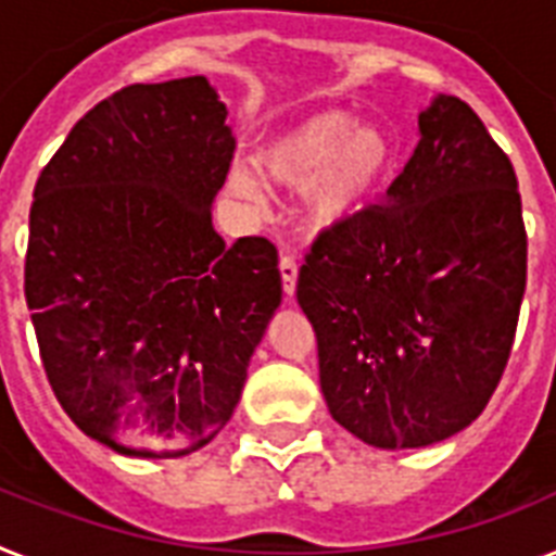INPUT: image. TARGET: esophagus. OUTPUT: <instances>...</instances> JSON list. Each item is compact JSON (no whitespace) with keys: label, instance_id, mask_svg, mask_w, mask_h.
<instances>
[{"label":"esophagus","instance_id":"34e87169","mask_svg":"<svg viewBox=\"0 0 556 556\" xmlns=\"http://www.w3.org/2000/svg\"><path fill=\"white\" fill-rule=\"evenodd\" d=\"M278 269H281L283 292H287V295L292 298V295H295V283H298V264H295V258H292L289 252H283V255H281V264H278Z\"/></svg>","mask_w":556,"mask_h":556}]
</instances>
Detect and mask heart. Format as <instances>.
<instances>
[{"label":"heart","instance_id":"b5f03b06","mask_svg":"<svg viewBox=\"0 0 556 556\" xmlns=\"http://www.w3.org/2000/svg\"><path fill=\"white\" fill-rule=\"evenodd\" d=\"M394 162L397 144L383 124H357L355 113L338 108L312 113L269 139L255 155V167L267 185H306L304 222L315 232L338 229L364 213L392 176ZM260 179L255 169L236 164L227 173V192L247 206H261Z\"/></svg>","mask_w":556,"mask_h":556}]
</instances>
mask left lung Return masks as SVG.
Masks as SVG:
<instances>
[{
    "mask_svg": "<svg viewBox=\"0 0 556 556\" xmlns=\"http://www.w3.org/2000/svg\"><path fill=\"white\" fill-rule=\"evenodd\" d=\"M417 132L387 201L327 229L298 273L329 415L375 448L432 446L485 409L526 292L508 155L454 96Z\"/></svg>",
    "mask_w": 556,
    "mask_h": 556,
    "instance_id": "left-lung-1",
    "label": "left lung"
}]
</instances>
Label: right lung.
<instances>
[{"label": "right lung", "mask_w": 556, "mask_h": 556, "mask_svg": "<svg viewBox=\"0 0 556 556\" xmlns=\"http://www.w3.org/2000/svg\"><path fill=\"white\" fill-rule=\"evenodd\" d=\"M232 150L204 76L130 85L36 181L25 298L41 364L67 417L116 454L206 446L281 306L275 247H227L213 227Z\"/></svg>", "instance_id": "right-lung-1"}]
</instances>
